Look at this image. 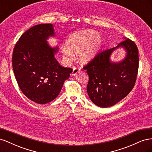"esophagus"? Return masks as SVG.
Returning a JSON list of instances; mask_svg holds the SVG:
<instances>
[{"label": "esophagus", "instance_id": "1", "mask_svg": "<svg viewBox=\"0 0 152 152\" xmlns=\"http://www.w3.org/2000/svg\"><path fill=\"white\" fill-rule=\"evenodd\" d=\"M80 72V68H74L73 69V72H72V75L75 76L78 73Z\"/></svg>", "mask_w": 152, "mask_h": 152}]
</instances>
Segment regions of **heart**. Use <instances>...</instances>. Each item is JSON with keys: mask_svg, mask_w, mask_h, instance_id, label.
<instances>
[{"mask_svg": "<svg viewBox=\"0 0 152 152\" xmlns=\"http://www.w3.org/2000/svg\"><path fill=\"white\" fill-rule=\"evenodd\" d=\"M66 48H63V56L69 60L73 53H78L79 59L82 63H87L97 54L102 44V40L97 32L87 30L76 31L69 36L66 40Z\"/></svg>", "mask_w": 152, "mask_h": 152, "instance_id": "b5f03b06", "label": "heart"}]
</instances>
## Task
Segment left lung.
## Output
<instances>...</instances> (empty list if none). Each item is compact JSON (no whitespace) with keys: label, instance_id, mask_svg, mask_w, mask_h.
Masks as SVG:
<instances>
[{"label":"left lung","instance_id":"8db88e82","mask_svg":"<svg viewBox=\"0 0 152 152\" xmlns=\"http://www.w3.org/2000/svg\"><path fill=\"white\" fill-rule=\"evenodd\" d=\"M124 40L115 48L99 53L84 67L89 75L87 92L92 102L102 108L115 104L130 93L135 84L138 71V49L134 42ZM123 48L126 56L113 62L110 57L116 49Z\"/></svg>","mask_w":152,"mask_h":152}]
</instances>
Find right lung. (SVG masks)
I'll list each match as a JSON object with an SVG mask.
<instances>
[{
    "label": "right lung",
    "instance_id": "add662e5",
    "mask_svg": "<svg viewBox=\"0 0 152 152\" xmlns=\"http://www.w3.org/2000/svg\"><path fill=\"white\" fill-rule=\"evenodd\" d=\"M54 37L53 25H37L21 36L13 50L12 68L18 84L27 98L38 104L56 98L72 72L55 58L58 47H51L47 41Z\"/></svg>",
    "mask_w": 152,
    "mask_h": 152
}]
</instances>
